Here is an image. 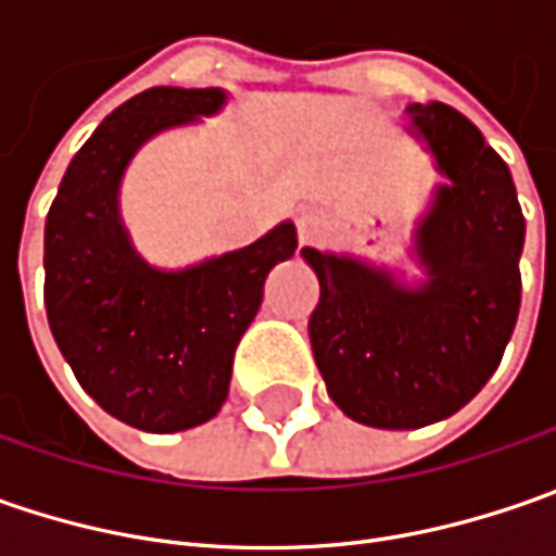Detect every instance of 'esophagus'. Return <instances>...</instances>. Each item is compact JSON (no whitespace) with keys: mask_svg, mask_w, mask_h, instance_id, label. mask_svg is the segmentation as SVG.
<instances>
[{"mask_svg":"<svg viewBox=\"0 0 556 556\" xmlns=\"http://www.w3.org/2000/svg\"><path fill=\"white\" fill-rule=\"evenodd\" d=\"M296 235H300V241L303 244H312V241H318L321 235H325V219L318 216V210H312V206H303L300 213H296Z\"/></svg>","mask_w":556,"mask_h":556,"instance_id":"obj_1","label":"esophagus"}]
</instances>
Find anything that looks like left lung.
Here are the masks:
<instances>
[{"mask_svg":"<svg viewBox=\"0 0 556 556\" xmlns=\"http://www.w3.org/2000/svg\"><path fill=\"white\" fill-rule=\"evenodd\" d=\"M448 176L417 231L427 288L306 247L321 296L309 315L328 395L358 424L415 430L455 415L502 365L520 312L526 219L507 163L448 104H412Z\"/></svg>","mask_w":556,"mask_h":556,"instance_id":"1","label":"left lung"}]
</instances>
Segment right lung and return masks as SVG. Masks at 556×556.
Wrapping results in <instances>:
<instances>
[{
    "mask_svg": "<svg viewBox=\"0 0 556 556\" xmlns=\"http://www.w3.org/2000/svg\"><path fill=\"white\" fill-rule=\"evenodd\" d=\"M219 89L157 86L119 104L67 166L46 219L54 343L98 405L129 427L176 433L223 408L235 350L296 228L185 271L148 268L117 219V185L144 139L219 111Z\"/></svg>",
    "mask_w": 556,
    "mask_h": 556,
    "instance_id": "1",
    "label": "right lung"
}]
</instances>
